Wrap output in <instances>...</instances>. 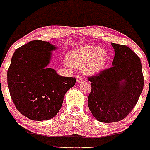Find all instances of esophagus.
<instances>
[{
  "mask_svg": "<svg viewBox=\"0 0 150 150\" xmlns=\"http://www.w3.org/2000/svg\"><path fill=\"white\" fill-rule=\"evenodd\" d=\"M76 79L77 83H81V82H82L83 81V77L81 76H79V75H77L76 76Z\"/></svg>",
  "mask_w": 150,
  "mask_h": 150,
  "instance_id": "34e87169",
  "label": "esophagus"
}]
</instances>
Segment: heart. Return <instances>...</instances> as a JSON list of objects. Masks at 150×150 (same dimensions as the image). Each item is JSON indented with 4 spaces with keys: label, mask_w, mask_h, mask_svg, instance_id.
<instances>
[{
    "label": "heart",
    "mask_w": 150,
    "mask_h": 150,
    "mask_svg": "<svg viewBox=\"0 0 150 150\" xmlns=\"http://www.w3.org/2000/svg\"><path fill=\"white\" fill-rule=\"evenodd\" d=\"M108 60L107 52L100 47L84 45L71 51L67 61L71 66H83L88 74H96L105 67Z\"/></svg>",
    "instance_id": "heart-1"
}]
</instances>
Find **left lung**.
<instances>
[{
    "instance_id": "left-lung-1",
    "label": "left lung",
    "mask_w": 150,
    "mask_h": 150,
    "mask_svg": "<svg viewBox=\"0 0 150 150\" xmlns=\"http://www.w3.org/2000/svg\"><path fill=\"white\" fill-rule=\"evenodd\" d=\"M111 45L115 52L112 67L88 77L91 85L88 108L102 122H117L127 117L144 86L139 57L126 45Z\"/></svg>"
}]
</instances>
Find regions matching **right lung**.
<instances>
[{
    "label": "right lung",
    "mask_w": 150,
    "mask_h": 150,
    "mask_svg": "<svg viewBox=\"0 0 150 150\" xmlns=\"http://www.w3.org/2000/svg\"><path fill=\"white\" fill-rule=\"evenodd\" d=\"M54 45L33 40L17 49L8 69V86L18 110L33 120H45L57 115L74 77H64L47 68Z\"/></svg>",
    "instance_id": "right-lung-1"
}]
</instances>
